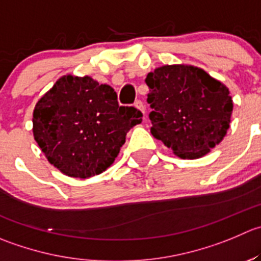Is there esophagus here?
I'll use <instances>...</instances> for the list:
<instances>
[{"label":"esophagus","instance_id":"34e87169","mask_svg":"<svg viewBox=\"0 0 261 261\" xmlns=\"http://www.w3.org/2000/svg\"><path fill=\"white\" fill-rule=\"evenodd\" d=\"M134 106H135V107L138 108V110L140 111V112H143L144 115H145V107H144V103L141 102V100H136L135 105H134Z\"/></svg>","mask_w":261,"mask_h":261}]
</instances>
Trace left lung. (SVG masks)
<instances>
[{
    "instance_id": "8db88e82",
    "label": "left lung",
    "mask_w": 261,
    "mask_h": 261,
    "mask_svg": "<svg viewBox=\"0 0 261 261\" xmlns=\"http://www.w3.org/2000/svg\"><path fill=\"white\" fill-rule=\"evenodd\" d=\"M150 133L177 156L205 155L226 136L233 102L226 85L190 65H166L149 72Z\"/></svg>"
}]
</instances>
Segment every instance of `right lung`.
<instances>
[{"instance_id": "add662e5", "label": "right lung", "mask_w": 261, "mask_h": 261, "mask_svg": "<svg viewBox=\"0 0 261 261\" xmlns=\"http://www.w3.org/2000/svg\"><path fill=\"white\" fill-rule=\"evenodd\" d=\"M141 117L135 107L118 105L110 85L65 75L35 105L33 134L50 164L70 177L88 178L115 162Z\"/></svg>"}]
</instances>
